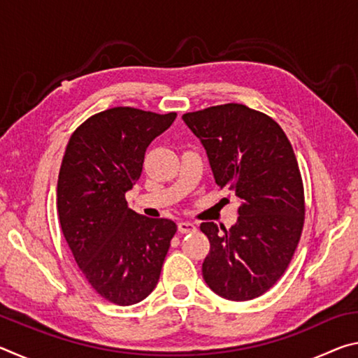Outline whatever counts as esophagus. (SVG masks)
<instances>
[{"instance_id": "obj_1", "label": "esophagus", "mask_w": 358, "mask_h": 358, "mask_svg": "<svg viewBox=\"0 0 358 358\" xmlns=\"http://www.w3.org/2000/svg\"><path fill=\"white\" fill-rule=\"evenodd\" d=\"M178 230L181 234H192V232H196L197 227L189 221H180L178 222Z\"/></svg>"}]
</instances>
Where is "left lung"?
<instances>
[{
	"instance_id": "1",
	"label": "left lung",
	"mask_w": 358,
	"mask_h": 358,
	"mask_svg": "<svg viewBox=\"0 0 358 358\" xmlns=\"http://www.w3.org/2000/svg\"><path fill=\"white\" fill-rule=\"evenodd\" d=\"M183 120L207 150L216 185L240 199L235 226L201 224L210 241L203 280L222 299H257L287 270L305 224L292 145L273 118L235 102L185 113Z\"/></svg>"
}]
</instances>
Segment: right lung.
Wrapping results in <instances>:
<instances>
[{"instance_id":"add662e5","label":"right lung","mask_w":358,"mask_h":358,"mask_svg":"<svg viewBox=\"0 0 358 358\" xmlns=\"http://www.w3.org/2000/svg\"><path fill=\"white\" fill-rule=\"evenodd\" d=\"M177 113L112 107L72 132L58 175L59 224L76 262L102 299L142 301L159 281L177 224L136 213L124 194L142 175L145 151Z\"/></svg>"}]
</instances>
